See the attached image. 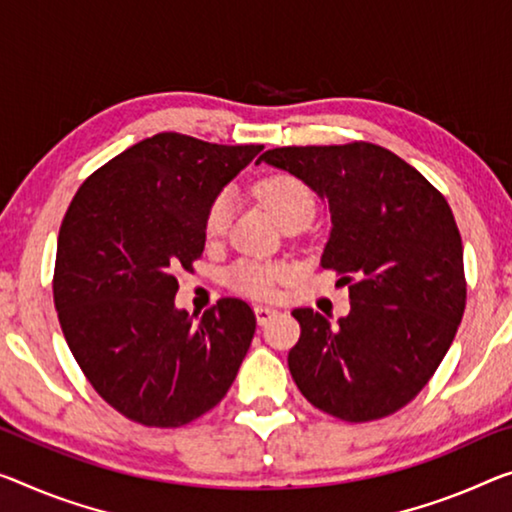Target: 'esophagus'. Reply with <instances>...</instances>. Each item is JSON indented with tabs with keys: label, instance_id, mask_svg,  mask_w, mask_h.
<instances>
[{
	"label": "esophagus",
	"instance_id": "34e87169",
	"mask_svg": "<svg viewBox=\"0 0 512 512\" xmlns=\"http://www.w3.org/2000/svg\"><path fill=\"white\" fill-rule=\"evenodd\" d=\"M254 313H256V320H258V325H265L267 320L270 318H274L277 316V309H274V306H265V304H258L256 309H254Z\"/></svg>",
	"mask_w": 512,
	"mask_h": 512
}]
</instances>
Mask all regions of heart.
<instances>
[{
    "label": "heart",
    "mask_w": 512,
    "mask_h": 512,
    "mask_svg": "<svg viewBox=\"0 0 512 512\" xmlns=\"http://www.w3.org/2000/svg\"><path fill=\"white\" fill-rule=\"evenodd\" d=\"M256 194L263 206L277 217L279 224H286L290 217L311 215L316 210V199L309 187L293 174H270L256 183ZM233 210V196L222 190L212 196L206 215H203V231L208 238H219L226 231ZM290 277V267L283 263H258L240 261L229 270V283L240 293L251 297H270L277 283Z\"/></svg>",
    "instance_id": "b5f03b06"
}]
</instances>
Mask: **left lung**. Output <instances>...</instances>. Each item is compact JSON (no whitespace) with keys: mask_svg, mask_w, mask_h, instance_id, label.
I'll return each mask as SVG.
<instances>
[{"mask_svg":"<svg viewBox=\"0 0 512 512\" xmlns=\"http://www.w3.org/2000/svg\"><path fill=\"white\" fill-rule=\"evenodd\" d=\"M258 162L288 171L332 212L320 265L348 283L336 325L295 309L302 334L290 375L313 407L350 423L416 398L451 348L465 313L462 240L442 192L382 146H283Z\"/></svg>","mask_w":512,"mask_h":512,"instance_id":"8db88e82","label":"left lung"}]
</instances>
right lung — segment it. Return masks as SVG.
Returning a JSON list of instances; mask_svg holds the SVG:
<instances>
[{"label":"right lung","instance_id":"right-lung-1","mask_svg":"<svg viewBox=\"0 0 512 512\" xmlns=\"http://www.w3.org/2000/svg\"><path fill=\"white\" fill-rule=\"evenodd\" d=\"M263 146L160 132L84 180L66 210L54 306L86 380L141 426L178 428L212 410L240 371L256 316L222 297L201 320L176 309V270L206 247L203 215Z\"/></svg>","mask_w":512,"mask_h":512}]
</instances>
